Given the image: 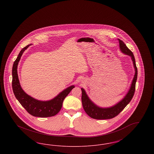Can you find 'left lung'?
I'll return each mask as SVG.
<instances>
[{
    "instance_id": "8db88e82",
    "label": "left lung",
    "mask_w": 154,
    "mask_h": 154,
    "mask_svg": "<svg viewBox=\"0 0 154 154\" xmlns=\"http://www.w3.org/2000/svg\"><path fill=\"white\" fill-rule=\"evenodd\" d=\"M118 41L121 52L127 55L130 56L133 61L134 68L135 69V74L132 81V84L129 91L124 97L116 105L108 108H102L96 105L90 100L85 90L83 88H81V100L83 108L88 116L94 119H107L116 117L131 101L135 92L136 82L137 78V69L136 65L135 58L133 52L126 47L123 41L120 39H118Z\"/></svg>"
}]
</instances>
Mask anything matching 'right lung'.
<instances>
[{
  "label": "right lung",
  "instance_id": "1",
  "mask_svg": "<svg viewBox=\"0 0 154 154\" xmlns=\"http://www.w3.org/2000/svg\"><path fill=\"white\" fill-rule=\"evenodd\" d=\"M31 44L22 48L14 62L12 69V87L16 99L30 115L37 117H50L57 114L60 110L62 103L74 85H72L61 92L55 97L48 101H40L26 94L22 89L20 84L17 73V66L23 52Z\"/></svg>",
  "mask_w": 154,
  "mask_h": 154
}]
</instances>
